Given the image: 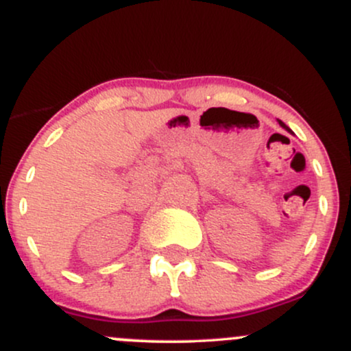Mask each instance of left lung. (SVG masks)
Segmentation results:
<instances>
[{
	"instance_id": "obj_1",
	"label": "left lung",
	"mask_w": 351,
	"mask_h": 351,
	"mask_svg": "<svg viewBox=\"0 0 351 351\" xmlns=\"http://www.w3.org/2000/svg\"><path fill=\"white\" fill-rule=\"evenodd\" d=\"M279 125H280V127H284V128H285V130H289V132H291V128H289V127H287V125H285L284 122H282V120H279Z\"/></svg>"
}]
</instances>
